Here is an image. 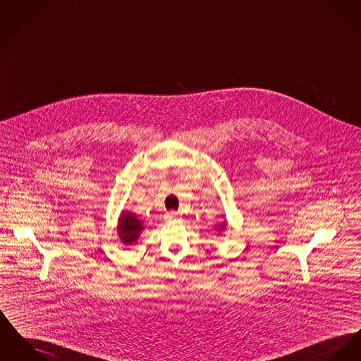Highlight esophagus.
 I'll return each mask as SVG.
<instances>
[{
  "label": "esophagus",
  "instance_id": "esophagus-1",
  "mask_svg": "<svg viewBox=\"0 0 361 361\" xmlns=\"http://www.w3.org/2000/svg\"><path fill=\"white\" fill-rule=\"evenodd\" d=\"M178 216H179L178 212H173V211H172V212H167V214H166V220L171 221V220H175Z\"/></svg>",
  "mask_w": 361,
  "mask_h": 361
}]
</instances>
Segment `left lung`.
<instances>
[{
	"mask_svg": "<svg viewBox=\"0 0 361 361\" xmlns=\"http://www.w3.org/2000/svg\"><path fill=\"white\" fill-rule=\"evenodd\" d=\"M226 228H227V221L224 220V221H221V223L219 224V228H217V230H219V234H220L221 231H224Z\"/></svg>",
	"mask_w": 361,
	"mask_h": 361,
	"instance_id": "left-lung-1",
	"label": "left lung"
}]
</instances>
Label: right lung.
<instances>
[{
  "label": "right lung",
  "mask_w": 361,
  "mask_h": 361,
  "mask_svg": "<svg viewBox=\"0 0 361 361\" xmlns=\"http://www.w3.org/2000/svg\"><path fill=\"white\" fill-rule=\"evenodd\" d=\"M118 235L123 245H134L144 231L142 220L130 211H123L118 219Z\"/></svg>",
  "instance_id": "add662e5"
}]
</instances>
